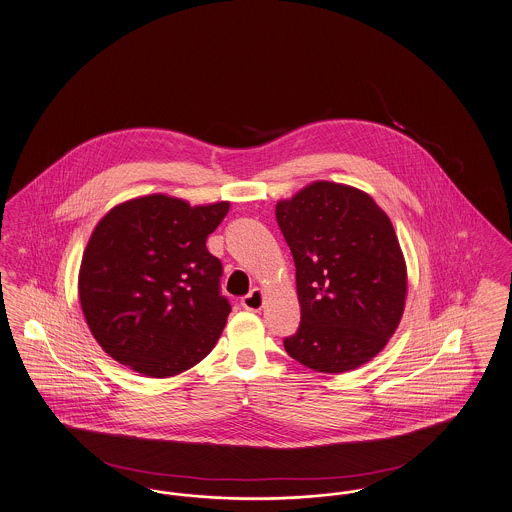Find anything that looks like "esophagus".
Masks as SVG:
<instances>
[{
	"instance_id": "1",
	"label": "esophagus",
	"mask_w": 512,
	"mask_h": 512,
	"mask_svg": "<svg viewBox=\"0 0 512 512\" xmlns=\"http://www.w3.org/2000/svg\"><path fill=\"white\" fill-rule=\"evenodd\" d=\"M241 306L250 312H260L264 306V293L260 289H252L248 295L241 298Z\"/></svg>"
}]
</instances>
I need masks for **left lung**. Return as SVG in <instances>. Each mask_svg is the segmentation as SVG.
Segmentation results:
<instances>
[{"mask_svg":"<svg viewBox=\"0 0 512 512\" xmlns=\"http://www.w3.org/2000/svg\"><path fill=\"white\" fill-rule=\"evenodd\" d=\"M296 268L300 325L283 339L302 366L341 374L370 362L403 318L406 264L374 198L316 181L275 206Z\"/></svg>","mask_w":512,"mask_h":512,"instance_id":"8db88e82","label":"left lung"}]
</instances>
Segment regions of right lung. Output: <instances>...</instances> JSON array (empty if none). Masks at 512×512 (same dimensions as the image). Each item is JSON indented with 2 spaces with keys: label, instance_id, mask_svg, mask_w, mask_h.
Segmentation results:
<instances>
[{
  "label": "right lung",
  "instance_id": "obj_1",
  "mask_svg": "<svg viewBox=\"0 0 512 512\" xmlns=\"http://www.w3.org/2000/svg\"><path fill=\"white\" fill-rule=\"evenodd\" d=\"M227 212L229 202L148 194L100 219L82 254L79 298L113 360L142 376H177L216 347L231 304L206 239Z\"/></svg>",
  "mask_w": 512,
  "mask_h": 512
}]
</instances>
